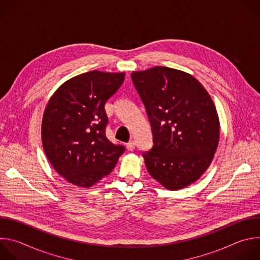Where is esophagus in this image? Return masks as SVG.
Segmentation results:
<instances>
[{
    "label": "esophagus",
    "mask_w": 260,
    "mask_h": 260,
    "mask_svg": "<svg viewBox=\"0 0 260 260\" xmlns=\"http://www.w3.org/2000/svg\"><path fill=\"white\" fill-rule=\"evenodd\" d=\"M126 148H127V150H129V151H133L135 148H136V142L135 141H129L127 144H126Z\"/></svg>",
    "instance_id": "obj_1"
}]
</instances>
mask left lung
I'll return each mask as SVG.
<instances>
[{
	"mask_svg": "<svg viewBox=\"0 0 260 260\" xmlns=\"http://www.w3.org/2000/svg\"><path fill=\"white\" fill-rule=\"evenodd\" d=\"M132 80L153 136L151 149L142 152L147 171L167 189L188 186L209 168L218 147L211 96L193 76L167 67L133 72Z\"/></svg>",
	"mask_w": 260,
	"mask_h": 260,
	"instance_id": "8db88e82",
	"label": "left lung"
}]
</instances>
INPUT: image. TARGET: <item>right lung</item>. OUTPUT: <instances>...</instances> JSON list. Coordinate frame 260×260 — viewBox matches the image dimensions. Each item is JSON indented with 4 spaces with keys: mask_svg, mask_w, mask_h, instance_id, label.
<instances>
[{
    "mask_svg": "<svg viewBox=\"0 0 260 260\" xmlns=\"http://www.w3.org/2000/svg\"><path fill=\"white\" fill-rule=\"evenodd\" d=\"M124 73L90 71L66 81L49 100L42 120V144L54 170L69 183L90 187L109 175L124 152L106 137V102Z\"/></svg>",
    "mask_w": 260,
    "mask_h": 260,
    "instance_id": "obj_1",
    "label": "right lung"
}]
</instances>
